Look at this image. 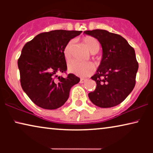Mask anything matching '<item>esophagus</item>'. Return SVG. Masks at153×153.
I'll return each instance as SVG.
<instances>
[{"label": "esophagus", "mask_w": 153, "mask_h": 153, "mask_svg": "<svg viewBox=\"0 0 153 153\" xmlns=\"http://www.w3.org/2000/svg\"><path fill=\"white\" fill-rule=\"evenodd\" d=\"M85 81H86V79H80V83H85Z\"/></svg>", "instance_id": "esophagus-1"}]
</instances>
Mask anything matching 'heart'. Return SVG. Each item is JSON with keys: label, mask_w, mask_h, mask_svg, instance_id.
<instances>
[{"label": "heart", "mask_w": 153, "mask_h": 153, "mask_svg": "<svg viewBox=\"0 0 153 153\" xmlns=\"http://www.w3.org/2000/svg\"><path fill=\"white\" fill-rule=\"evenodd\" d=\"M83 42L86 45L91 53L95 54L99 51L100 48V42L95 37L92 36H85L83 38ZM73 45H74V40L71 39L66 44L65 47H64L63 54L66 60H70L72 58ZM68 70L71 73L79 76L86 77L95 72V66L92 62L81 63V62H76L75 60H72L69 62Z\"/></svg>", "instance_id": "obj_1"}]
</instances>
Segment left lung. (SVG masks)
Masks as SVG:
<instances>
[{"label":"left lung","instance_id":"8db88e82","mask_svg":"<svg viewBox=\"0 0 153 153\" xmlns=\"http://www.w3.org/2000/svg\"><path fill=\"white\" fill-rule=\"evenodd\" d=\"M100 42L102 58L97 72L91 79L96 89L88 93L95 105L109 108L118 105L132 91L139 68L135 51L124 37L105 30H86Z\"/></svg>","mask_w":153,"mask_h":153}]
</instances>
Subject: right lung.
<instances>
[{
    "mask_svg": "<svg viewBox=\"0 0 153 153\" xmlns=\"http://www.w3.org/2000/svg\"><path fill=\"white\" fill-rule=\"evenodd\" d=\"M82 31L56 30L39 33L23 47L18 59L22 89L33 103L45 109H56L65 103L73 85L80 79L73 74L66 78L63 54L66 44Z\"/></svg>",
    "mask_w": 153,
    "mask_h": 153,
    "instance_id": "1",
    "label": "right lung"
}]
</instances>
